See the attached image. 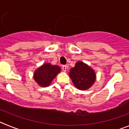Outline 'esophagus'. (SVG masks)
<instances>
[{"label":"esophagus","instance_id":"obj_1","mask_svg":"<svg viewBox=\"0 0 129 129\" xmlns=\"http://www.w3.org/2000/svg\"><path fill=\"white\" fill-rule=\"evenodd\" d=\"M62 71H63V72H66V71H67V65H63V66H62Z\"/></svg>","mask_w":129,"mask_h":129}]
</instances>
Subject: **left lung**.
<instances>
[{
	"label": "left lung",
	"mask_w": 129,
	"mask_h": 129,
	"mask_svg": "<svg viewBox=\"0 0 129 129\" xmlns=\"http://www.w3.org/2000/svg\"><path fill=\"white\" fill-rule=\"evenodd\" d=\"M70 77L74 85L81 90L88 89L95 81V72L83 62H77L70 70Z\"/></svg>",
	"instance_id": "8db88e82"
}]
</instances>
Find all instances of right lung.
<instances>
[{
	"instance_id": "right-lung-1",
	"label": "right lung",
	"mask_w": 129,
	"mask_h": 129,
	"mask_svg": "<svg viewBox=\"0 0 129 129\" xmlns=\"http://www.w3.org/2000/svg\"><path fill=\"white\" fill-rule=\"evenodd\" d=\"M60 72L61 68L59 67L46 63L35 72L34 78L40 86L46 87L50 85L52 80Z\"/></svg>"
}]
</instances>
